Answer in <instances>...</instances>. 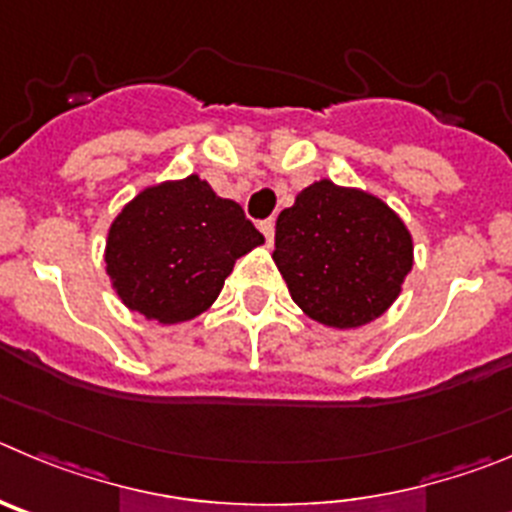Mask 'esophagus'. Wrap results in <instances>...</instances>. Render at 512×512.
<instances>
[{"label":"esophagus","mask_w":512,"mask_h":512,"mask_svg":"<svg viewBox=\"0 0 512 512\" xmlns=\"http://www.w3.org/2000/svg\"><path fill=\"white\" fill-rule=\"evenodd\" d=\"M257 227H260V232H262V237H265L267 245H273V237H275V222H273V219H265V222H260Z\"/></svg>","instance_id":"obj_1"}]
</instances>
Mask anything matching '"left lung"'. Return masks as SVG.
Wrapping results in <instances>:
<instances>
[{"label":"left lung","instance_id":"1","mask_svg":"<svg viewBox=\"0 0 512 512\" xmlns=\"http://www.w3.org/2000/svg\"><path fill=\"white\" fill-rule=\"evenodd\" d=\"M273 260L311 319L354 329L398 298L413 267V242L380 199L319 181L280 211Z\"/></svg>","mask_w":512,"mask_h":512}]
</instances>
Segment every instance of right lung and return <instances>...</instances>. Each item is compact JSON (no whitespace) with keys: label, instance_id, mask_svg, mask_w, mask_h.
Here are the masks:
<instances>
[{"label":"right lung","instance_id":"obj_1","mask_svg":"<svg viewBox=\"0 0 512 512\" xmlns=\"http://www.w3.org/2000/svg\"><path fill=\"white\" fill-rule=\"evenodd\" d=\"M262 242L242 206L188 176L145 188L124 206L109 229L107 273L124 306L178 324L206 311L237 257Z\"/></svg>","mask_w":512,"mask_h":512}]
</instances>
